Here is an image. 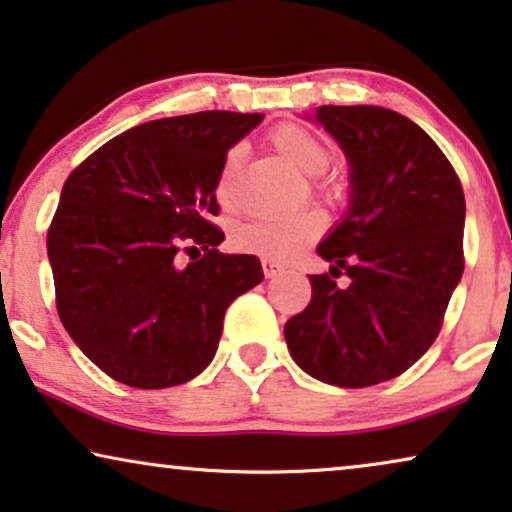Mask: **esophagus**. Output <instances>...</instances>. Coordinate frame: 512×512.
I'll list each match as a JSON object with an SVG mask.
<instances>
[{"mask_svg":"<svg viewBox=\"0 0 512 512\" xmlns=\"http://www.w3.org/2000/svg\"><path fill=\"white\" fill-rule=\"evenodd\" d=\"M262 269H264V276H267V278H274L276 274H281V264H278L276 260H271V257H264Z\"/></svg>","mask_w":512,"mask_h":512,"instance_id":"esophagus-1","label":"esophagus"}]
</instances>
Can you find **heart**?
<instances>
[{"label": "heart", "mask_w": 512, "mask_h": 512, "mask_svg": "<svg viewBox=\"0 0 512 512\" xmlns=\"http://www.w3.org/2000/svg\"><path fill=\"white\" fill-rule=\"evenodd\" d=\"M271 144L276 151L302 172L304 177L314 179L316 196L323 200H335L340 196V184L333 179L321 177L333 163L331 146L323 141L319 134L312 132L309 127L300 122H283L271 132ZM238 151L226 155L222 174H219L217 184V200L222 208H234V198H231V174H234ZM323 231V219L316 212H302L295 217H262L250 219L241 224L234 234V245L238 250L257 252V255L276 257V260H290L297 252L307 248L309 243L316 241Z\"/></svg>", "instance_id": "b5f03b06"}]
</instances>
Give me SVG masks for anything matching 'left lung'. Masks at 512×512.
<instances>
[{"mask_svg":"<svg viewBox=\"0 0 512 512\" xmlns=\"http://www.w3.org/2000/svg\"><path fill=\"white\" fill-rule=\"evenodd\" d=\"M316 120L347 155L352 196L316 248L331 271L309 276L312 302L283 333L321 383L378 385L416 364L442 328L465 264L463 186L428 132L390 108L321 106Z\"/></svg>","mask_w":512,"mask_h":512,"instance_id":"obj_1","label":"left lung"}]
</instances>
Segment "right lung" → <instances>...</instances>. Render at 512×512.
Listing matches in <instances>:
<instances>
[{"label": "right lung", "instance_id": "obj_1", "mask_svg": "<svg viewBox=\"0 0 512 512\" xmlns=\"http://www.w3.org/2000/svg\"><path fill=\"white\" fill-rule=\"evenodd\" d=\"M262 118L203 111L146 122L96 148L63 184L47 231L56 309L118 383L160 390L196 378L229 304L264 278L255 255L217 250L224 231L210 222L226 151ZM184 244L204 255L179 268Z\"/></svg>", "mask_w": 512, "mask_h": 512}]
</instances>
